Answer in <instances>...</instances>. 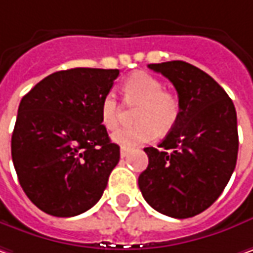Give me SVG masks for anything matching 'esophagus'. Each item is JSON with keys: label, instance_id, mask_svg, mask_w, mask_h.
Here are the masks:
<instances>
[{"label": "esophagus", "instance_id": "34e87169", "mask_svg": "<svg viewBox=\"0 0 253 253\" xmlns=\"http://www.w3.org/2000/svg\"><path fill=\"white\" fill-rule=\"evenodd\" d=\"M128 153H130V150L127 147H122L120 148V157L122 159H125V157H127L128 156Z\"/></svg>", "mask_w": 253, "mask_h": 253}]
</instances>
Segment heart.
<instances>
[{
    "label": "heart",
    "mask_w": 253,
    "mask_h": 253,
    "mask_svg": "<svg viewBox=\"0 0 253 253\" xmlns=\"http://www.w3.org/2000/svg\"><path fill=\"white\" fill-rule=\"evenodd\" d=\"M127 102L140 103L134 126L122 127L113 140L123 147H133L153 141L160 133H167L180 116V99L170 90H164L163 82L146 72L130 75L123 84ZM120 119V106L115 93H106L100 100V120L107 130H115Z\"/></svg>",
    "instance_id": "b5f03b06"
}]
</instances>
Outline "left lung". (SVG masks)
Wrapping results in <instances>:
<instances>
[{
    "label": "left lung",
    "mask_w": 253,
    "mask_h": 253,
    "mask_svg": "<svg viewBox=\"0 0 253 253\" xmlns=\"http://www.w3.org/2000/svg\"><path fill=\"white\" fill-rule=\"evenodd\" d=\"M148 68L174 84L181 109L160 148H144L148 167L138 177V188L156 211L190 218L216 201L235 170V106L208 73L187 62L150 63Z\"/></svg>",
    "instance_id": "left-lung-1"
}]
</instances>
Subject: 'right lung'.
<instances>
[{"instance_id":"1","label":"right lung","mask_w":253,"mask_h":253,"mask_svg":"<svg viewBox=\"0 0 253 253\" xmlns=\"http://www.w3.org/2000/svg\"><path fill=\"white\" fill-rule=\"evenodd\" d=\"M119 69L75 68L46 76L18 107L11 154L18 180L41 211L75 216L103 195L120 147L100 120Z\"/></svg>"}]
</instances>
